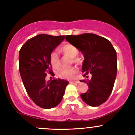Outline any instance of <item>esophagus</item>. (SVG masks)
Returning a JSON list of instances; mask_svg holds the SVG:
<instances>
[{
    "label": "esophagus",
    "instance_id": "34e87169",
    "mask_svg": "<svg viewBox=\"0 0 135 135\" xmlns=\"http://www.w3.org/2000/svg\"><path fill=\"white\" fill-rule=\"evenodd\" d=\"M70 84H77L80 83V81H78V80H74V81H70Z\"/></svg>",
    "mask_w": 135,
    "mask_h": 135
}]
</instances>
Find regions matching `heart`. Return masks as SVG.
<instances>
[{"instance_id": "1", "label": "heart", "mask_w": 135, "mask_h": 135, "mask_svg": "<svg viewBox=\"0 0 135 135\" xmlns=\"http://www.w3.org/2000/svg\"><path fill=\"white\" fill-rule=\"evenodd\" d=\"M61 50L65 55L72 58V61L73 62L77 64L81 63V60L78 57H76L79 54V50L76 46L70 44H66L61 47ZM50 61L53 68L54 69L59 68L60 59L59 54L56 51H53L51 53L50 56ZM76 72H77V69L76 67L62 68L57 71V76L60 78L70 80V79L74 78Z\"/></svg>"}]
</instances>
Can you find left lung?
Segmentation results:
<instances>
[{"label":"left lung","instance_id":"obj_1","mask_svg":"<svg viewBox=\"0 0 135 135\" xmlns=\"http://www.w3.org/2000/svg\"><path fill=\"white\" fill-rule=\"evenodd\" d=\"M66 40L76 46L84 55L82 73L90 80H80L89 86L88 91L80 95L84 102L98 107L108 100L112 91L117 74L116 51L107 38L93 33L68 35Z\"/></svg>","mask_w":135,"mask_h":135}]
</instances>
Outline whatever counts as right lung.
I'll return each mask as SVG.
<instances>
[{"label": "right lung", "mask_w": 135, "mask_h": 135, "mask_svg": "<svg viewBox=\"0 0 135 135\" xmlns=\"http://www.w3.org/2000/svg\"><path fill=\"white\" fill-rule=\"evenodd\" d=\"M65 36L38 35L28 39L19 53V69L27 93L36 105L45 109L59 104L69 84L61 79L46 80L47 73L54 76L50 54Z\"/></svg>", "instance_id": "right-lung-1"}]
</instances>
